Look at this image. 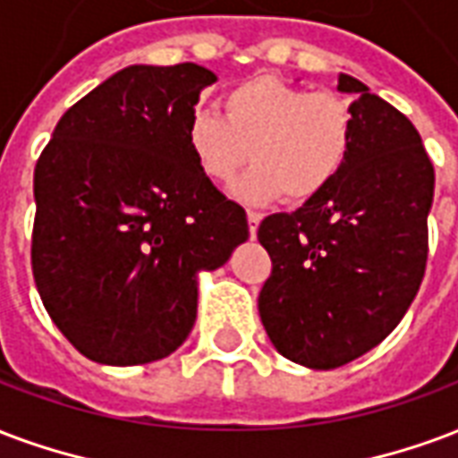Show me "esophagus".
Segmentation results:
<instances>
[{"label":"esophagus","mask_w":458,"mask_h":458,"mask_svg":"<svg viewBox=\"0 0 458 458\" xmlns=\"http://www.w3.org/2000/svg\"><path fill=\"white\" fill-rule=\"evenodd\" d=\"M259 220H262V213H259V211H247V225H250V235H252V238L257 235Z\"/></svg>","instance_id":"1"}]
</instances>
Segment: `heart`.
I'll return each mask as SVG.
<instances>
[{
    "label": "heart",
    "mask_w": 458,
    "mask_h": 458,
    "mask_svg": "<svg viewBox=\"0 0 458 458\" xmlns=\"http://www.w3.org/2000/svg\"><path fill=\"white\" fill-rule=\"evenodd\" d=\"M354 118L335 91H306L276 77H252L223 94V116L196 111L186 143L206 177L235 186L245 201H310L347 162Z\"/></svg>",
    "instance_id": "heart-1"
}]
</instances>
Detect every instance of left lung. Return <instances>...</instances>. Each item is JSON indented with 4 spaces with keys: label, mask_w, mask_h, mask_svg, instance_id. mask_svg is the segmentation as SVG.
I'll use <instances>...</instances> for the list:
<instances>
[{
    "label": "left lung",
    "mask_w": 458,
    "mask_h": 458,
    "mask_svg": "<svg viewBox=\"0 0 458 458\" xmlns=\"http://www.w3.org/2000/svg\"><path fill=\"white\" fill-rule=\"evenodd\" d=\"M354 135L344 167L293 213L262 220L272 257L259 318L279 354L308 369H337L393 333L428 264L435 167L415 125L350 74Z\"/></svg>",
    "instance_id": "obj_1"
}]
</instances>
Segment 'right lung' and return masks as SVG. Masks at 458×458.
Instances as JSON below:
<instances>
[{
  "instance_id": "add662e5",
  "label": "right lung",
  "mask_w": 458,
  "mask_h": 458,
  "mask_svg": "<svg viewBox=\"0 0 458 458\" xmlns=\"http://www.w3.org/2000/svg\"><path fill=\"white\" fill-rule=\"evenodd\" d=\"M196 65H131L67 108L33 172L30 267L74 350L108 367L169 357L196 320L199 274L250 238L245 208L186 143Z\"/></svg>"
}]
</instances>
